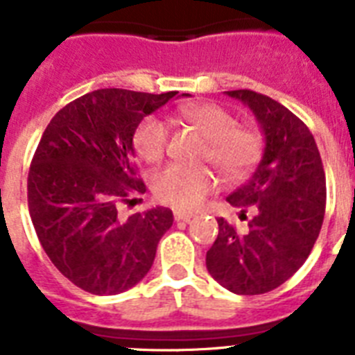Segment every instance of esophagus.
I'll return each instance as SVG.
<instances>
[{"instance_id":"1","label":"esophagus","mask_w":355,"mask_h":355,"mask_svg":"<svg viewBox=\"0 0 355 355\" xmlns=\"http://www.w3.org/2000/svg\"><path fill=\"white\" fill-rule=\"evenodd\" d=\"M174 218L178 222H190L193 218V215H192V213L181 211V209H175V211H174Z\"/></svg>"}]
</instances>
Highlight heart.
<instances>
[{"instance_id": "obj_1", "label": "heart", "mask_w": 355, "mask_h": 355, "mask_svg": "<svg viewBox=\"0 0 355 355\" xmlns=\"http://www.w3.org/2000/svg\"><path fill=\"white\" fill-rule=\"evenodd\" d=\"M178 115L196 128L206 139L205 159L215 165L225 178L245 175L261 156L263 139L252 128H240L231 112L215 103L184 105ZM135 149L142 159L156 163L165 156L171 142V126L162 117H146L135 131ZM216 187L209 168L168 165L153 180L156 197L165 205L180 209H193Z\"/></svg>"}]
</instances>
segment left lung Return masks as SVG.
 <instances>
[{"instance_id": "left-lung-1", "label": "left lung", "mask_w": 355, "mask_h": 355, "mask_svg": "<svg viewBox=\"0 0 355 355\" xmlns=\"http://www.w3.org/2000/svg\"><path fill=\"white\" fill-rule=\"evenodd\" d=\"M258 121L265 137L261 162L245 184L227 197L240 218L238 233L218 218V236L206 252L211 277L238 295L281 286L299 270L315 245L325 213V172L311 131L286 106L252 90H229Z\"/></svg>"}]
</instances>
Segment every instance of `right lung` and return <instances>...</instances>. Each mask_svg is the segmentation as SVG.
<instances>
[{"mask_svg":"<svg viewBox=\"0 0 355 355\" xmlns=\"http://www.w3.org/2000/svg\"><path fill=\"white\" fill-rule=\"evenodd\" d=\"M175 94L94 90L64 106L42 133L28 208L53 265L81 290L117 295L140 283L174 222L159 206L126 220L117 209L146 192L135 171V131Z\"/></svg>","mask_w":355,"mask_h":355,"instance_id":"1","label":"right lung"}]
</instances>
